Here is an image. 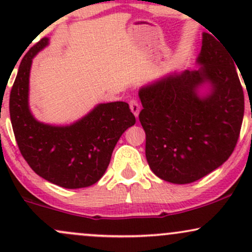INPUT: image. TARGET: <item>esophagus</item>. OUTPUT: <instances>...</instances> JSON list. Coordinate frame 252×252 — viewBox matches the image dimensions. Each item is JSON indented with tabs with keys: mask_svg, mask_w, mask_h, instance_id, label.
I'll return each mask as SVG.
<instances>
[{
	"mask_svg": "<svg viewBox=\"0 0 252 252\" xmlns=\"http://www.w3.org/2000/svg\"><path fill=\"white\" fill-rule=\"evenodd\" d=\"M129 105H130V110H131V112L135 115V117L137 118L138 112H140V104H138L137 100L132 99V100H130Z\"/></svg>",
	"mask_w": 252,
	"mask_h": 252,
	"instance_id": "esophagus-1",
	"label": "esophagus"
}]
</instances>
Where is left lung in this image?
Listing matches in <instances>:
<instances>
[{
	"instance_id": "left-lung-1",
	"label": "left lung",
	"mask_w": 252,
	"mask_h": 252,
	"mask_svg": "<svg viewBox=\"0 0 252 252\" xmlns=\"http://www.w3.org/2000/svg\"><path fill=\"white\" fill-rule=\"evenodd\" d=\"M220 43L202 33L200 68L167 74L138 91L147 161L164 181L204 178L230 158L238 141L244 92L235 60ZM205 85L209 91L201 94Z\"/></svg>"
}]
</instances>
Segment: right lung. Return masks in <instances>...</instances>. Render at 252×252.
Wrapping results in <instances>:
<instances>
[{
	"instance_id": "add662e5",
	"label": "right lung",
	"mask_w": 252,
	"mask_h": 252,
	"mask_svg": "<svg viewBox=\"0 0 252 252\" xmlns=\"http://www.w3.org/2000/svg\"><path fill=\"white\" fill-rule=\"evenodd\" d=\"M48 45V37L35 43L20 63L9 98L10 121L17 146L30 167L45 180L63 189L89 187L102 178L112 152L136 120L128 103L94 106L70 126L39 122L30 110V73L33 58Z\"/></svg>"
}]
</instances>
